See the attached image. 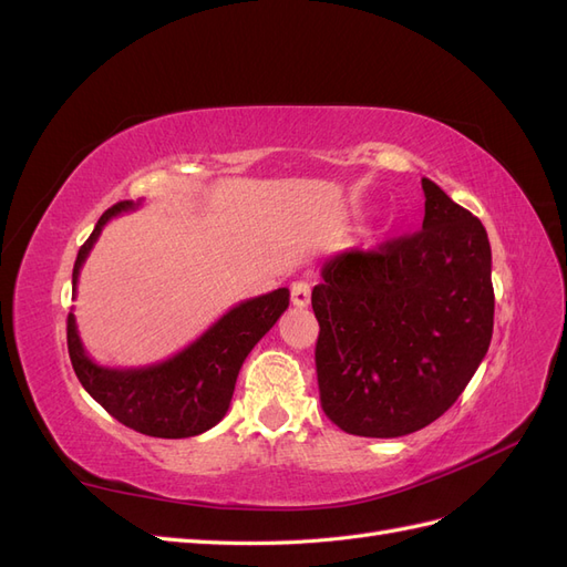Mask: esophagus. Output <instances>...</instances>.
Listing matches in <instances>:
<instances>
[{"mask_svg": "<svg viewBox=\"0 0 567 567\" xmlns=\"http://www.w3.org/2000/svg\"><path fill=\"white\" fill-rule=\"evenodd\" d=\"M290 300H293L296 307H307L312 300V286L307 281H296L290 286Z\"/></svg>", "mask_w": 567, "mask_h": 567, "instance_id": "1", "label": "esophagus"}]
</instances>
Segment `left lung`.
<instances>
[{
    "mask_svg": "<svg viewBox=\"0 0 567 567\" xmlns=\"http://www.w3.org/2000/svg\"><path fill=\"white\" fill-rule=\"evenodd\" d=\"M421 186V231L331 257L312 290L321 409L350 435L402 437L440 419L492 340L483 221L435 182Z\"/></svg>",
    "mask_w": 567,
    "mask_h": 567,
    "instance_id": "obj_1",
    "label": "left lung"
}]
</instances>
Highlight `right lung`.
<instances>
[{
	"instance_id": "obj_1",
	"label": "right lung",
	"mask_w": 567,
	"mask_h": 567,
	"mask_svg": "<svg viewBox=\"0 0 567 567\" xmlns=\"http://www.w3.org/2000/svg\"><path fill=\"white\" fill-rule=\"evenodd\" d=\"M140 208V203H115L99 217L73 267V290L80 269L96 238L117 215ZM288 288L238 302L208 331L165 362L140 369L101 367L84 350L75 315H68V354L82 388L113 419L151 437L179 440L210 431L225 419L234 385L246 357L286 312Z\"/></svg>"
}]
</instances>
